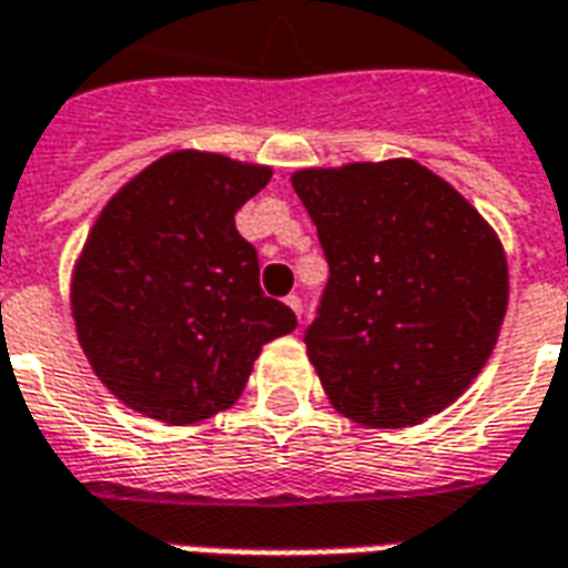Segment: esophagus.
I'll return each instance as SVG.
<instances>
[{"label": "esophagus", "instance_id": "34e87169", "mask_svg": "<svg viewBox=\"0 0 568 568\" xmlns=\"http://www.w3.org/2000/svg\"><path fill=\"white\" fill-rule=\"evenodd\" d=\"M285 304H288V307L295 310V316H297V320H301V316H304V301H301V297H297V295H288V297H285Z\"/></svg>", "mask_w": 568, "mask_h": 568}]
</instances>
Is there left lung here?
I'll return each mask as SVG.
<instances>
[{
  "mask_svg": "<svg viewBox=\"0 0 568 568\" xmlns=\"http://www.w3.org/2000/svg\"><path fill=\"white\" fill-rule=\"evenodd\" d=\"M292 185L328 261L304 344L332 405L371 428L417 426L453 405L505 320L499 236L405 158L301 170Z\"/></svg>",
  "mask_w": 568,
  "mask_h": 568,
  "instance_id": "obj_1",
  "label": "left lung"
}]
</instances>
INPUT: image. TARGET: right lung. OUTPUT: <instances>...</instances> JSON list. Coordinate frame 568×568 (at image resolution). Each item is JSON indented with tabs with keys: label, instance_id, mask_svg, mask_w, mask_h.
Wrapping results in <instances>:
<instances>
[{
	"label": "right lung",
	"instance_id": "1",
	"mask_svg": "<svg viewBox=\"0 0 568 568\" xmlns=\"http://www.w3.org/2000/svg\"><path fill=\"white\" fill-rule=\"evenodd\" d=\"M267 182L271 166L173 151L100 212L72 316L93 374L128 407L170 426L212 417L240 398L261 346L295 332L234 224Z\"/></svg>",
	"mask_w": 568,
	"mask_h": 568
}]
</instances>
